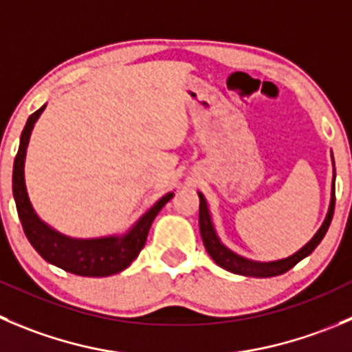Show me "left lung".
Segmentation results:
<instances>
[{"mask_svg":"<svg viewBox=\"0 0 352 352\" xmlns=\"http://www.w3.org/2000/svg\"><path fill=\"white\" fill-rule=\"evenodd\" d=\"M200 199V207H199V224H200V235H202L204 245H206L207 252L212 257L214 263L217 266L224 267V270L232 271V273L243 274V276H259V278H266V276H276V274H283L289 270H292L299 261H302L304 257L309 256L320 242L323 240V236L329 232V226L332 223L333 217V209H336V185H333V193H332V202H330L329 214H327V219L321 224V228L318 230L316 235L313 236L309 243L302 247L299 252H296L294 256L287 257L282 261H274V263H254V261L243 259V257L236 256L232 250H228L223 243L219 242V239L216 236V232L212 228V221H210L209 210H207L206 199H204L202 193H199Z\"/></svg>","mask_w":352,"mask_h":352,"instance_id":"8db88e82","label":"left lung"}]
</instances>
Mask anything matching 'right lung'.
Wrapping results in <instances>:
<instances>
[{
    "instance_id": "1",
    "label": "right lung",
    "mask_w": 352,
    "mask_h": 352,
    "mask_svg": "<svg viewBox=\"0 0 352 352\" xmlns=\"http://www.w3.org/2000/svg\"><path fill=\"white\" fill-rule=\"evenodd\" d=\"M43 110H45V105L28 119V124L20 136L15 162H13V199H15L23 233L43 259L69 273L79 274V276H109V274L119 273L126 270L142 252L153 219L159 210L173 199L174 193H167L166 197H162L124 239L110 236V239L74 240L56 233L36 216L29 202L25 182H23V160H25L29 136Z\"/></svg>"
}]
</instances>
